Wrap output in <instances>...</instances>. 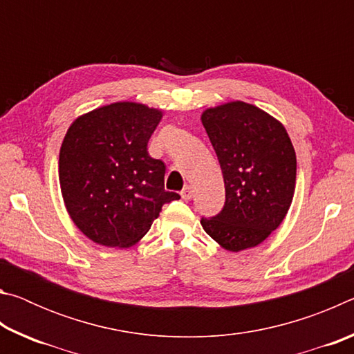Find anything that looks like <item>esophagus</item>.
Listing matches in <instances>:
<instances>
[{
	"label": "esophagus",
	"instance_id": "34e87169",
	"mask_svg": "<svg viewBox=\"0 0 354 354\" xmlns=\"http://www.w3.org/2000/svg\"><path fill=\"white\" fill-rule=\"evenodd\" d=\"M192 195H194V190H192L190 185H185V187L181 190V198L184 201H189L192 200Z\"/></svg>",
	"mask_w": 354,
	"mask_h": 354
}]
</instances>
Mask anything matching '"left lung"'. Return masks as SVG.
Listing matches in <instances>:
<instances>
[{"label": "left lung", "mask_w": 354, "mask_h": 354, "mask_svg": "<svg viewBox=\"0 0 354 354\" xmlns=\"http://www.w3.org/2000/svg\"><path fill=\"white\" fill-rule=\"evenodd\" d=\"M223 173L225 207L203 230L231 253L254 248L283 223L295 194L297 156L284 124L245 101L201 113Z\"/></svg>", "instance_id": "obj_1"}]
</instances>
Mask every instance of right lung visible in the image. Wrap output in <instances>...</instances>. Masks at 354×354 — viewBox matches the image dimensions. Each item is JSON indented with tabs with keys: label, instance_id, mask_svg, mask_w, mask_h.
Returning <instances> with one entry per match:
<instances>
[{
	"label": "right lung",
	"instance_id": "1",
	"mask_svg": "<svg viewBox=\"0 0 354 354\" xmlns=\"http://www.w3.org/2000/svg\"><path fill=\"white\" fill-rule=\"evenodd\" d=\"M164 112L118 101L77 117L59 153L64 205L92 242L129 248L147 234L165 203V164L148 154V140Z\"/></svg>",
	"mask_w": 354,
	"mask_h": 354
}]
</instances>
